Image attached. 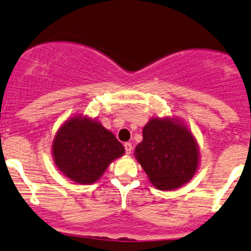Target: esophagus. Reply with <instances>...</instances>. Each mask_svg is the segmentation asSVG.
<instances>
[{
  "label": "esophagus",
  "instance_id": "34e87169",
  "mask_svg": "<svg viewBox=\"0 0 251 251\" xmlns=\"http://www.w3.org/2000/svg\"><path fill=\"white\" fill-rule=\"evenodd\" d=\"M124 147H125V152L127 153V155H130L131 151H132V143H130V142L125 143V144H124Z\"/></svg>",
  "mask_w": 251,
  "mask_h": 251
}]
</instances>
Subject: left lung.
<instances>
[{"mask_svg":"<svg viewBox=\"0 0 251 251\" xmlns=\"http://www.w3.org/2000/svg\"><path fill=\"white\" fill-rule=\"evenodd\" d=\"M136 158L153 186L162 191L178 188L195 174L199 149L188 128L172 119H151L143 128Z\"/></svg>","mask_w":251,"mask_h":251,"instance_id":"obj_1","label":"left lung"}]
</instances>
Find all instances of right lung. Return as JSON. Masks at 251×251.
<instances>
[{"instance_id":"1","label":"right lung","mask_w":251,"mask_h":251,"mask_svg":"<svg viewBox=\"0 0 251 251\" xmlns=\"http://www.w3.org/2000/svg\"><path fill=\"white\" fill-rule=\"evenodd\" d=\"M125 152L123 144L100 123L74 117L62 125L52 144L54 163L77 183H94L113 159Z\"/></svg>"}]
</instances>
